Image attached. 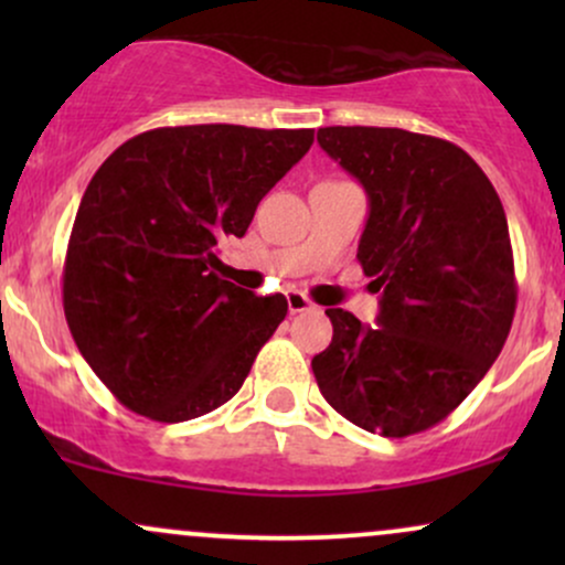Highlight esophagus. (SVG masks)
<instances>
[{
  "mask_svg": "<svg viewBox=\"0 0 565 565\" xmlns=\"http://www.w3.org/2000/svg\"><path fill=\"white\" fill-rule=\"evenodd\" d=\"M287 305H289V313L295 316V313H302V310H310L313 308V302L308 300V297L302 295V291H287Z\"/></svg>",
  "mask_w": 565,
  "mask_h": 565,
  "instance_id": "34e87169",
  "label": "esophagus"
}]
</instances>
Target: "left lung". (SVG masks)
<instances>
[{
    "instance_id": "8db88e82",
    "label": "left lung",
    "mask_w": 565,
    "mask_h": 565,
    "mask_svg": "<svg viewBox=\"0 0 565 565\" xmlns=\"http://www.w3.org/2000/svg\"><path fill=\"white\" fill-rule=\"evenodd\" d=\"M319 146L364 185L359 263L377 327L329 308L313 359L334 412L404 438L438 425L483 380L515 316L508 217L481 167L449 140L398 127H321Z\"/></svg>"
}]
</instances>
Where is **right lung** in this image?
Returning <instances> with one entry per match:
<instances>
[{
  "label": "right lung",
  "instance_id": "add662e5",
  "mask_svg": "<svg viewBox=\"0 0 565 565\" xmlns=\"http://www.w3.org/2000/svg\"><path fill=\"white\" fill-rule=\"evenodd\" d=\"M313 146V129L161 127L84 191L63 268L76 348L135 414L185 423L238 393L287 297L220 278L217 246Z\"/></svg>",
  "mask_w": 565,
  "mask_h": 565
}]
</instances>
